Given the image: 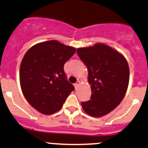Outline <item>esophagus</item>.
Here are the masks:
<instances>
[{
  "label": "esophagus",
  "instance_id": "1",
  "mask_svg": "<svg viewBox=\"0 0 148 148\" xmlns=\"http://www.w3.org/2000/svg\"><path fill=\"white\" fill-rule=\"evenodd\" d=\"M80 83H81V82H80V81H78V82H77V83H76V84H74V87H75V88H76V89H77V88H78L79 86V84H80Z\"/></svg>",
  "mask_w": 148,
  "mask_h": 148
}]
</instances>
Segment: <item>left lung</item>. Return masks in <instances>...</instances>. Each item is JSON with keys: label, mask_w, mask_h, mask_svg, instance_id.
Segmentation results:
<instances>
[{"label": "left lung", "mask_w": 148, "mask_h": 148, "mask_svg": "<svg viewBox=\"0 0 148 148\" xmlns=\"http://www.w3.org/2000/svg\"><path fill=\"white\" fill-rule=\"evenodd\" d=\"M79 58L88 69L91 85V100L82 102L87 114L101 117L114 110L126 93L129 83V66L126 59L113 48L103 43L78 48Z\"/></svg>", "instance_id": "obj_1"}]
</instances>
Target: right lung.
<instances>
[{
    "mask_svg": "<svg viewBox=\"0 0 148 148\" xmlns=\"http://www.w3.org/2000/svg\"><path fill=\"white\" fill-rule=\"evenodd\" d=\"M76 48L57 40L35 45L27 51L20 67V83L27 102L37 111L51 115L61 109L74 91L64 71Z\"/></svg>",
    "mask_w": 148,
    "mask_h": 148,
    "instance_id": "add662e5",
    "label": "right lung"
}]
</instances>
